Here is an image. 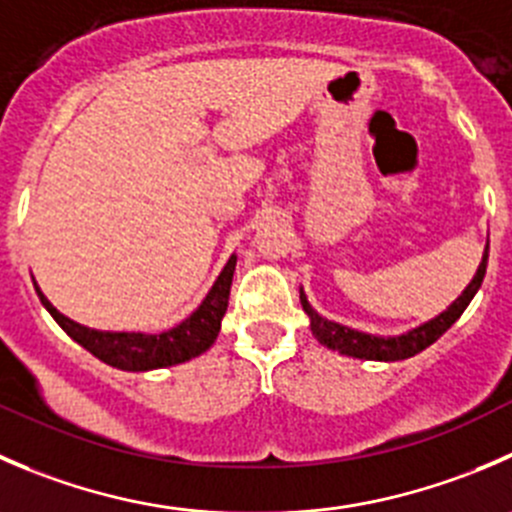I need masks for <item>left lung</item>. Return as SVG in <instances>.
Segmentation results:
<instances>
[{"label": "left lung", "mask_w": 512, "mask_h": 512, "mask_svg": "<svg viewBox=\"0 0 512 512\" xmlns=\"http://www.w3.org/2000/svg\"><path fill=\"white\" fill-rule=\"evenodd\" d=\"M485 267H488V247H485V255L483 262H480L478 272H475L473 282L463 290V295L443 312L438 315L435 320L425 322L420 325L418 330L408 332V335H400V337H375V335H365V332H357L350 330L345 325H337V322L325 320L322 315H317L315 310L310 307L307 297L300 292V302H302V310L310 315V330L317 340L322 342L325 347L330 350L342 352V355H350V357H360V360H385V362H395V360H405V357H413L418 352H423L425 347L433 345L455 320L465 312V307L470 305V300L475 297L478 287L483 285V277H485Z\"/></svg>", "instance_id": "1"}]
</instances>
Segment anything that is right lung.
Returning a JSON list of instances; mask_svg holds the SVG:
<instances>
[{"label": "right lung", "mask_w": 512, "mask_h": 512, "mask_svg": "<svg viewBox=\"0 0 512 512\" xmlns=\"http://www.w3.org/2000/svg\"><path fill=\"white\" fill-rule=\"evenodd\" d=\"M237 257L232 255L225 270L220 272L212 290L207 292L205 302L187 317L182 325L162 332V335H142V332H97L89 327L77 325L74 320L64 317L52 307V302L39 292L42 305L47 307L49 315L57 320V325L67 332L72 340H77L84 350L92 352L107 365L119 367V370H155V367L177 365L197 357L215 342L220 332V322L225 317L227 300H230L232 275H235Z\"/></svg>", "instance_id": "obj_1"}]
</instances>
